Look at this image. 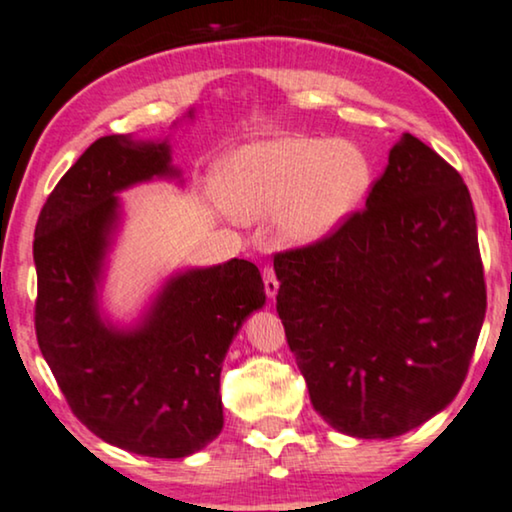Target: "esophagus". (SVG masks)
I'll list each match as a JSON object with an SVG mask.
<instances>
[{
	"mask_svg": "<svg viewBox=\"0 0 512 512\" xmlns=\"http://www.w3.org/2000/svg\"><path fill=\"white\" fill-rule=\"evenodd\" d=\"M263 284H265V294H268L270 298H275L277 291H280V282H277L275 270H272L270 265H265L263 268Z\"/></svg>",
	"mask_w": 512,
	"mask_h": 512,
	"instance_id": "1",
	"label": "esophagus"
}]
</instances>
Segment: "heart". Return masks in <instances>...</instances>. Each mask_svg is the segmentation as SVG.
<instances>
[{
	"label": "heart",
	"mask_w": 512,
	"mask_h": 512,
	"mask_svg": "<svg viewBox=\"0 0 512 512\" xmlns=\"http://www.w3.org/2000/svg\"><path fill=\"white\" fill-rule=\"evenodd\" d=\"M371 167L353 143L315 136L251 141L223 157L218 199L235 218L277 216L289 244H315L360 209Z\"/></svg>",
	"instance_id": "obj_1"
}]
</instances>
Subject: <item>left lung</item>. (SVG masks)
<instances>
[{"label": "left lung", "instance_id": "obj_1", "mask_svg": "<svg viewBox=\"0 0 512 512\" xmlns=\"http://www.w3.org/2000/svg\"><path fill=\"white\" fill-rule=\"evenodd\" d=\"M275 275L310 402L338 433L390 440L461 390L487 310L473 199L416 136L393 145L367 207L275 254Z\"/></svg>", "mask_w": 512, "mask_h": 512}]
</instances>
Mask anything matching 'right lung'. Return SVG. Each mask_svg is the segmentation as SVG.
I'll use <instances>...</instances> for the list:
<instances>
[{"instance_id": "right-lung-1", "label": "right lung", "mask_w": 512, "mask_h": 512, "mask_svg": "<svg viewBox=\"0 0 512 512\" xmlns=\"http://www.w3.org/2000/svg\"><path fill=\"white\" fill-rule=\"evenodd\" d=\"M192 117V112H188ZM181 178L169 141L103 136L68 169L35 228L37 343L72 414L131 454L183 459L223 430L221 369L232 338L265 305L261 272L244 258L171 275L134 327L98 308L115 242L119 192Z\"/></svg>"}]
</instances>
